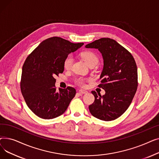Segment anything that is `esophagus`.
Listing matches in <instances>:
<instances>
[{"instance_id":"obj_1","label":"esophagus","mask_w":159,"mask_h":159,"mask_svg":"<svg viewBox=\"0 0 159 159\" xmlns=\"http://www.w3.org/2000/svg\"><path fill=\"white\" fill-rule=\"evenodd\" d=\"M79 93L80 94H86V93H88V91L86 90H84V89H80L79 91Z\"/></svg>"}]
</instances>
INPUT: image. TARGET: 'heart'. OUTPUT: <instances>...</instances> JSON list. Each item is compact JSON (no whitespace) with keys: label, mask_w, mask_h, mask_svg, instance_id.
I'll use <instances>...</instances> for the list:
<instances>
[{"label":"heart","mask_w":159,"mask_h":159,"mask_svg":"<svg viewBox=\"0 0 159 159\" xmlns=\"http://www.w3.org/2000/svg\"><path fill=\"white\" fill-rule=\"evenodd\" d=\"M81 57H82L83 59H84L87 64L90 66L92 64H95L97 65L99 61L98 60V57L97 55L93 52H90V51H87L82 53ZM74 61V58L72 55H68L65 58V60L64 61V68L66 70H70L71 68L72 65L73 64ZM86 80L82 77H79L75 80V82L77 84L80 86L84 87L86 86Z\"/></svg>","instance_id":"1"}]
</instances>
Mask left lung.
<instances>
[{
  "mask_svg": "<svg viewBox=\"0 0 159 159\" xmlns=\"http://www.w3.org/2000/svg\"><path fill=\"white\" fill-rule=\"evenodd\" d=\"M86 48L98 49L104 60V67L98 85L105 95L92 91L94 102L89 110L95 117L104 121L119 118L129 106L138 86L137 68L132 55L110 38H102L86 45Z\"/></svg>",
  "mask_w": 159,
  "mask_h": 159,
  "instance_id": "left-lung-1",
  "label": "left lung"
}]
</instances>
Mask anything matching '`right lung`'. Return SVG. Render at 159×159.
<instances>
[{
  "mask_svg": "<svg viewBox=\"0 0 159 159\" xmlns=\"http://www.w3.org/2000/svg\"><path fill=\"white\" fill-rule=\"evenodd\" d=\"M61 37L44 40L27 57L22 66L20 89L27 106L37 116L52 119L63 114L76 94L72 87L55 88V77L64 70L66 57L83 46Z\"/></svg>",
  "mask_w": 159,
  "mask_h": 159,
  "instance_id": "add662e5",
  "label": "right lung"
}]
</instances>
